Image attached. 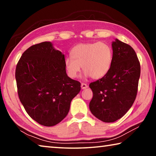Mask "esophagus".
Segmentation results:
<instances>
[{"label":"esophagus","mask_w":156,"mask_h":156,"mask_svg":"<svg viewBox=\"0 0 156 156\" xmlns=\"http://www.w3.org/2000/svg\"><path fill=\"white\" fill-rule=\"evenodd\" d=\"M87 87H88V85L87 84H85V83H82L81 84V88L83 89H86Z\"/></svg>","instance_id":"obj_1"}]
</instances>
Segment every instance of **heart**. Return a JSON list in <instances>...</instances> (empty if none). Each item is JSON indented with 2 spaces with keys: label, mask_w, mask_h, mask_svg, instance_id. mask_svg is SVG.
<instances>
[{
  "label": "heart",
  "mask_w": 156,
  "mask_h": 156,
  "mask_svg": "<svg viewBox=\"0 0 156 156\" xmlns=\"http://www.w3.org/2000/svg\"><path fill=\"white\" fill-rule=\"evenodd\" d=\"M71 55L72 57L65 58V67L72 78L77 77L82 66L84 77L103 78L109 72L113 62L112 49L102 42L78 44L72 49Z\"/></svg>",
  "instance_id": "b5f03b06"
}]
</instances>
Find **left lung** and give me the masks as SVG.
Segmentation results:
<instances>
[{"label": "left lung", "mask_w": 156, "mask_h": 156, "mask_svg": "<svg viewBox=\"0 0 156 156\" xmlns=\"http://www.w3.org/2000/svg\"><path fill=\"white\" fill-rule=\"evenodd\" d=\"M113 62L103 78L89 84V109L105 122L120 119L131 107L138 92L140 65L134 49L118 39L112 43Z\"/></svg>", "instance_id": "8db88e82"}]
</instances>
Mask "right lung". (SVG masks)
Wrapping results in <instances>:
<instances>
[{
  "mask_svg": "<svg viewBox=\"0 0 156 156\" xmlns=\"http://www.w3.org/2000/svg\"><path fill=\"white\" fill-rule=\"evenodd\" d=\"M65 55L51 42L34 44L16 68L18 94L28 115L41 125L58 124L68 114L80 83L67 76Z\"/></svg>",
  "mask_w": 156,
  "mask_h": 156,
  "instance_id": "obj_1",
  "label": "right lung"
}]
</instances>
